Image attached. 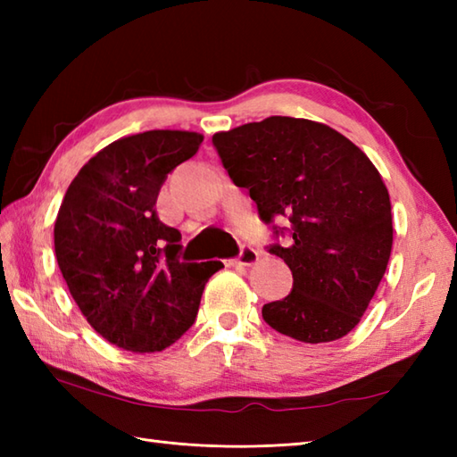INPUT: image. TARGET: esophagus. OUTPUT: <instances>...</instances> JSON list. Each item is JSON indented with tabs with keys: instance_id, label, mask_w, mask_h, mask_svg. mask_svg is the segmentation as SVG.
Instances as JSON below:
<instances>
[{
	"instance_id": "esophagus-1",
	"label": "esophagus",
	"mask_w": 457,
	"mask_h": 457,
	"mask_svg": "<svg viewBox=\"0 0 457 457\" xmlns=\"http://www.w3.org/2000/svg\"><path fill=\"white\" fill-rule=\"evenodd\" d=\"M257 261H259V253H257V251H255L253 247L244 245V247H241V251H239V257L236 259V265L251 267V265H255Z\"/></svg>"
}]
</instances>
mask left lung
Listing matches in <instances>:
<instances>
[{
  "instance_id": "obj_1",
  "label": "left lung",
  "mask_w": 457,
  "mask_h": 457,
  "mask_svg": "<svg viewBox=\"0 0 457 457\" xmlns=\"http://www.w3.org/2000/svg\"><path fill=\"white\" fill-rule=\"evenodd\" d=\"M212 141L261 220L290 221V244L269 251L295 283L288 296L263 306L265 322L304 344L352 332L393 249L391 198L375 164L329 125L287 115L220 131Z\"/></svg>"
}]
</instances>
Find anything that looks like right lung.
<instances>
[{"instance_id":"right-lung-1","label":"right lung","mask_w":457,"mask_h":457,"mask_svg":"<svg viewBox=\"0 0 457 457\" xmlns=\"http://www.w3.org/2000/svg\"><path fill=\"white\" fill-rule=\"evenodd\" d=\"M202 141L177 129L113 141L76 174L58 210L54 253L68 290L96 332L125 352L154 353L177 342L223 267L180 263V231L154 210L167 174Z\"/></svg>"}]
</instances>
